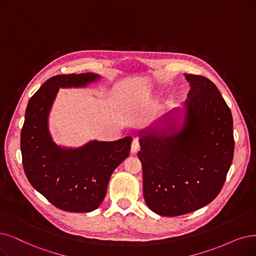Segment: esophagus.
I'll list each match as a JSON object with an SVG mask.
<instances>
[{
  "label": "esophagus",
  "mask_w": 256,
  "mask_h": 256,
  "mask_svg": "<svg viewBox=\"0 0 256 256\" xmlns=\"http://www.w3.org/2000/svg\"><path fill=\"white\" fill-rule=\"evenodd\" d=\"M138 149H140V140L136 138H134V140H132V144H131V152H132V153H136Z\"/></svg>",
  "instance_id": "esophagus-1"
}]
</instances>
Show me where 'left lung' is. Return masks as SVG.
I'll use <instances>...</instances> for the list:
<instances>
[{
  "label": "left lung",
  "mask_w": 256,
  "mask_h": 256,
  "mask_svg": "<svg viewBox=\"0 0 256 256\" xmlns=\"http://www.w3.org/2000/svg\"><path fill=\"white\" fill-rule=\"evenodd\" d=\"M185 76L190 90L182 127L165 118L164 128L140 138L144 198L164 216L208 205L220 192L233 160L230 108L209 78Z\"/></svg>",
  "instance_id": "obj_1"
}]
</instances>
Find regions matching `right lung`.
I'll use <instances>...</instances> for the list:
<instances>
[{
    "label": "right lung",
    "mask_w": 256,
    "mask_h": 256,
    "mask_svg": "<svg viewBox=\"0 0 256 256\" xmlns=\"http://www.w3.org/2000/svg\"><path fill=\"white\" fill-rule=\"evenodd\" d=\"M96 74L50 78L29 100L21 131L23 168L32 186L54 206L68 212H90L103 202L112 172L130 152L131 136L89 142L67 149L52 142L48 114L60 87H84Z\"/></svg>",
    "instance_id": "obj_1"
}]
</instances>
